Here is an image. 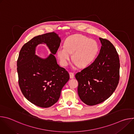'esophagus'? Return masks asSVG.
Segmentation results:
<instances>
[{
    "mask_svg": "<svg viewBox=\"0 0 134 134\" xmlns=\"http://www.w3.org/2000/svg\"><path fill=\"white\" fill-rule=\"evenodd\" d=\"M69 76H70V79H74V73H72L71 72H69Z\"/></svg>",
    "mask_w": 134,
    "mask_h": 134,
    "instance_id": "1",
    "label": "esophagus"
}]
</instances>
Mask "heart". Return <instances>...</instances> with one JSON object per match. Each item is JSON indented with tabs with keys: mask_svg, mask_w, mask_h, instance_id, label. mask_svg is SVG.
<instances>
[{
	"mask_svg": "<svg viewBox=\"0 0 134 134\" xmlns=\"http://www.w3.org/2000/svg\"><path fill=\"white\" fill-rule=\"evenodd\" d=\"M99 50L96 41L82 34H76L69 36L64 46H60L57 51L61 64L66 66L72 53L75 65L84 67L90 65L95 58Z\"/></svg>",
	"mask_w": 134,
	"mask_h": 134,
	"instance_id": "obj_1",
	"label": "heart"
}]
</instances>
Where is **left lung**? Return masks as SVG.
Wrapping results in <instances>:
<instances>
[{
    "label": "left lung",
    "mask_w": 134,
    "mask_h": 134,
    "mask_svg": "<svg viewBox=\"0 0 134 134\" xmlns=\"http://www.w3.org/2000/svg\"><path fill=\"white\" fill-rule=\"evenodd\" d=\"M99 39L102 46L97 58L75 75L79 97L88 105H97L108 99L119 80L120 63L116 49L108 40Z\"/></svg>",
    "instance_id": "obj_1"
}]
</instances>
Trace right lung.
Segmentation results:
<instances>
[{
    "label": "right lung",
    "mask_w": 134,
    "mask_h": 134,
    "mask_svg": "<svg viewBox=\"0 0 134 134\" xmlns=\"http://www.w3.org/2000/svg\"><path fill=\"white\" fill-rule=\"evenodd\" d=\"M60 37L55 32L34 37L22 48L17 62L18 83L25 98L34 105L49 108L58 101L62 90L69 79L68 71L54 57ZM46 44L51 53L46 59L35 54L39 44Z\"/></svg>",
    "instance_id": "obj_1"
}]
</instances>
